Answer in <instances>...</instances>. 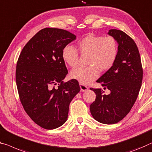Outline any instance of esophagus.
I'll use <instances>...</instances> for the list:
<instances>
[{"instance_id":"34e87169","label":"esophagus","mask_w":152,"mask_h":152,"mask_svg":"<svg viewBox=\"0 0 152 152\" xmlns=\"http://www.w3.org/2000/svg\"><path fill=\"white\" fill-rule=\"evenodd\" d=\"M80 91L82 92H85V91H87L88 90V86H85V85H83V84H81L80 83Z\"/></svg>"}]
</instances>
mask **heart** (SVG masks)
<instances>
[{
    "label": "heart",
    "mask_w": 152,
    "mask_h": 152,
    "mask_svg": "<svg viewBox=\"0 0 152 152\" xmlns=\"http://www.w3.org/2000/svg\"><path fill=\"white\" fill-rule=\"evenodd\" d=\"M78 47L82 54H89L88 67L78 66L70 72L73 79L83 85L95 80L99 76V70L109 69L115 61L118 53L116 40L110 36L88 35L81 39ZM62 58L69 66H76L78 62L79 55L76 49L67 45L62 50Z\"/></svg>",
    "instance_id": "obj_1"
}]
</instances>
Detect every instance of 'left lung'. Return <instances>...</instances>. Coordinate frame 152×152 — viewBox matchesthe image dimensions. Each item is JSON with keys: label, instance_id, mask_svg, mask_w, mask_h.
<instances>
[{"label": "left lung", "instance_id": "1", "mask_svg": "<svg viewBox=\"0 0 152 152\" xmlns=\"http://www.w3.org/2000/svg\"><path fill=\"white\" fill-rule=\"evenodd\" d=\"M118 45L113 66L100 77L97 83L109 89L104 95L102 88H92L95 101L90 105L93 118L101 123L112 124L122 120L135 103L140 91L143 69L140 55L135 42L121 30L112 29L107 32Z\"/></svg>", "mask_w": 152, "mask_h": 152}]
</instances>
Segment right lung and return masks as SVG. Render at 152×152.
I'll return each instance as SVG.
<instances>
[{
  "label": "right lung",
  "instance_id": "obj_1",
  "mask_svg": "<svg viewBox=\"0 0 152 152\" xmlns=\"http://www.w3.org/2000/svg\"><path fill=\"white\" fill-rule=\"evenodd\" d=\"M76 37L68 31L46 28L29 40L16 66V83L23 109L45 129L66 122L69 103L80 91L78 82L64 83L67 74L62 50Z\"/></svg>",
  "mask_w": 152,
  "mask_h": 152
}]
</instances>
